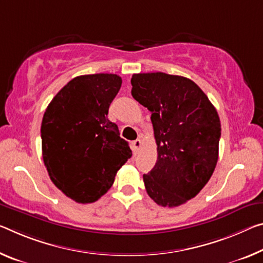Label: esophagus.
<instances>
[{
    "instance_id": "obj_1",
    "label": "esophagus",
    "mask_w": 263,
    "mask_h": 263,
    "mask_svg": "<svg viewBox=\"0 0 263 263\" xmlns=\"http://www.w3.org/2000/svg\"><path fill=\"white\" fill-rule=\"evenodd\" d=\"M141 147V140L140 139H136L132 141V151H133V154H138L139 153V149Z\"/></svg>"
}]
</instances>
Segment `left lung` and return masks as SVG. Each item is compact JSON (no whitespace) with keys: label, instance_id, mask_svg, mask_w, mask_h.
Listing matches in <instances>:
<instances>
[{"label":"left lung","instance_id":"1","mask_svg":"<svg viewBox=\"0 0 263 263\" xmlns=\"http://www.w3.org/2000/svg\"><path fill=\"white\" fill-rule=\"evenodd\" d=\"M132 97L151 111L158 158L144 174L147 194L162 207L194 198L218 162L221 124L218 112L193 81L164 72L135 73Z\"/></svg>","mask_w":263,"mask_h":263}]
</instances>
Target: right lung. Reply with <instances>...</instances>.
Instances as JSON below:
<instances>
[{
    "mask_svg": "<svg viewBox=\"0 0 263 263\" xmlns=\"http://www.w3.org/2000/svg\"><path fill=\"white\" fill-rule=\"evenodd\" d=\"M120 86L122 78L114 73L74 77L44 112V165L57 189L76 202L97 201L132 156L118 126L107 118Z\"/></svg>",
    "mask_w": 263,
    "mask_h": 263,
    "instance_id": "1",
    "label": "right lung"
}]
</instances>
